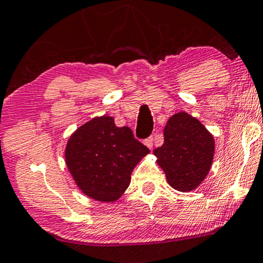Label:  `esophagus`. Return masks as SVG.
<instances>
[{"label": "esophagus", "instance_id": "esophagus-1", "mask_svg": "<svg viewBox=\"0 0 263 263\" xmlns=\"http://www.w3.org/2000/svg\"><path fill=\"white\" fill-rule=\"evenodd\" d=\"M144 144L149 148V149H152L153 148V144H154V138L153 136H149V138H147L146 140H144Z\"/></svg>", "mask_w": 263, "mask_h": 263}]
</instances>
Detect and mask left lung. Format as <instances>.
Wrapping results in <instances>:
<instances>
[{
  "label": "left lung",
  "mask_w": 263,
  "mask_h": 263,
  "mask_svg": "<svg viewBox=\"0 0 263 263\" xmlns=\"http://www.w3.org/2000/svg\"><path fill=\"white\" fill-rule=\"evenodd\" d=\"M163 138V144L154 149V155L168 184L181 192L196 189L206 177L214 159L212 135L195 117L178 112L167 122Z\"/></svg>",
  "instance_id": "obj_1"
}]
</instances>
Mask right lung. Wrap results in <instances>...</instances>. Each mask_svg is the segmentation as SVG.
I'll return each instance as SVG.
<instances>
[{"mask_svg": "<svg viewBox=\"0 0 263 263\" xmlns=\"http://www.w3.org/2000/svg\"><path fill=\"white\" fill-rule=\"evenodd\" d=\"M149 149L129 127H117L111 116L85 123L66 146V165L78 187L93 199L114 201L130 184V174Z\"/></svg>", "mask_w": 263, "mask_h": 263, "instance_id": "1", "label": "right lung"}]
</instances>
